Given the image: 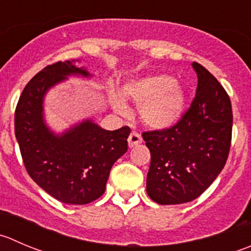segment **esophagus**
<instances>
[{"instance_id":"1","label":"esophagus","mask_w":251,"mask_h":251,"mask_svg":"<svg viewBox=\"0 0 251 251\" xmlns=\"http://www.w3.org/2000/svg\"><path fill=\"white\" fill-rule=\"evenodd\" d=\"M141 142H142V137H141L140 133L136 132V131H132L130 133V136H128V146L130 147H135L136 145H138Z\"/></svg>"}]
</instances>
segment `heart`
Listing matches in <instances>:
<instances>
[{
	"instance_id": "heart-1",
	"label": "heart",
	"mask_w": 251,
	"mask_h": 251,
	"mask_svg": "<svg viewBox=\"0 0 251 251\" xmlns=\"http://www.w3.org/2000/svg\"><path fill=\"white\" fill-rule=\"evenodd\" d=\"M124 98L140 104L138 113L146 125L153 128H167L181 116L185 105V93L181 87L167 75L146 76L130 81L121 87ZM118 113L126 111L120 98H111Z\"/></svg>"
}]
</instances>
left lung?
<instances>
[{"label": "left lung", "instance_id": "obj_1", "mask_svg": "<svg viewBox=\"0 0 251 251\" xmlns=\"http://www.w3.org/2000/svg\"><path fill=\"white\" fill-rule=\"evenodd\" d=\"M195 98L173 126L142 133L151 152L147 194L159 205L198 199L227 162L232 142L229 96L211 72L193 62Z\"/></svg>", "mask_w": 251, "mask_h": 251}]
</instances>
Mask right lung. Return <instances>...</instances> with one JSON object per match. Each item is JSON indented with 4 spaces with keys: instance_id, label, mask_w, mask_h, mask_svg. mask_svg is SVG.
<instances>
[{
    "instance_id": "right-lung-1",
    "label": "right lung",
    "mask_w": 251,
    "mask_h": 251,
    "mask_svg": "<svg viewBox=\"0 0 251 251\" xmlns=\"http://www.w3.org/2000/svg\"><path fill=\"white\" fill-rule=\"evenodd\" d=\"M70 75L89 76L70 61H58L28 82L14 113V132L29 176L56 200L86 205L104 194L111 167L127 151L131 130H103L87 120L53 135L43 120L44 94Z\"/></svg>"
}]
</instances>
